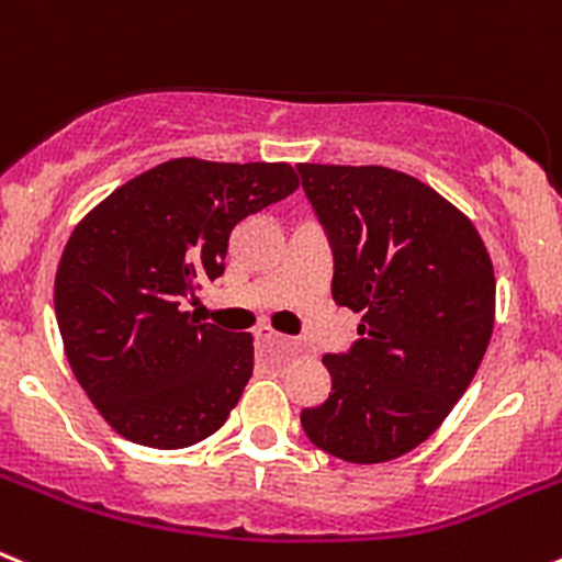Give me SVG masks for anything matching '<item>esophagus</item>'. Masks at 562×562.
I'll return each instance as SVG.
<instances>
[{
  "instance_id": "obj_1",
  "label": "esophagus",
  "mask_w": 562,
  "mask_h": 562,
  "mask_svg": "<svg viewBox=\"0 0 562 562\" xmlns=\"http://www.w3.org/2000/svg\"><path fill=\"white\" fill-rule=\"evenodd\" d=\"M256 340L261 342V346H267V342H286V346H292V342L286 340V337H281V335H278V331H272V329H258L256 331Z\"/></svg>"
}]
</instances>
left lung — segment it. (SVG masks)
Segmentation results:
<instances>
[{
    "instance_id": "obj_1",
    "label": "left lung",
    "mask_w": 562,
    "mask_h": 562,
    "mask_svg": "<svg viewBox=\"0 0 562 562\" xmlns=\"http://www.w3.org/2000/svg\"><path fill=\"white\" fill-rule=\"evenodd\" d=\"M335 250L331 295L360 312L349 355L306 436L351 464L419 448L473 382L495 326V272L467 213L385 166H297Z\"/></svg>"
}]
</instances>
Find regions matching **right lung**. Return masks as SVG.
<instances>
[{
	"instance_id": "1",
	"label": "right lung",
	"mask_w": 562,
	"mask_h": 562,
	"mask_svg": "<svg viewBox=\"0 0 562 562\" xmlns=\"http://www.w3.org/2000/svg\"><path fill=\"white\" fill-rule=\"evenodd\" d=\"M290 162L177 157L123 182L69 233L56 317L69 369L128 441L191 448L252 376V335L186 310L225 272L238 222L297 191Z\"/></svg>"
}]
</instances>
